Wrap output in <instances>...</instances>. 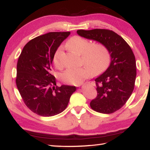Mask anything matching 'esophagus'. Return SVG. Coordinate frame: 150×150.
<instances>
[{
	"instance_id": "34e87169",
	"label": "esophagus",
	"mask_w": 150,
	"mask_h": 150,
	"mask_svg": "<svg viewBox=\"0 0 150 150\" xmlns=\"http://www.w3.org/2000/svg\"><path fill=\"white\" fill-rule=\"evenodd\" d=\"M88 84H91V85H92V86H94V85H95L94 83L92 82V81H91V82H88Z\"/></svg>"
}]
</instances>
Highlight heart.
Segmentation results:
<instances>
[{
  "mask_svg": "<svg viewBox=\"0 0 150 150\" xmlns=\"http://www.w3.org/2000/svg\"><path fill=\"white\" fill-rule=\"evenodd\" d=\"M66 47L81 55L85 66L77 68H67L60 75V79L65 83L79 85L86 78L94 73L100 72L108 64L110 54L101 44H91L90 40L79 36H74L67 40ZM63 48L56 49L53 56V63L56 67H61L60 58Z\"/></svg>",
  "mask_w": 150,
  "mask_h": 150,
  "instance_id": "b5f03b06",
  "label": "heart"
}]
</instances>
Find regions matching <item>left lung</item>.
<instances>
[{
    "instance_id": "1",
    "label": "left lung",
    "mask_w": 150,
    "mask_h": 150,
    "mask_svg": "<svg viewBox=\"0 0 150 150\" xmlns=\"http://www.w3.org/2000/svg\"><path fill=\"white\" fill-rule=\"evenodd\" d=\"M77 33L81 37L101 43L109 52L110 64L94 79L98 95L90 105L97 112H115L125 104L134 90L137 77L134 53L127 42L111 30L81 29Z\"/></svg>"
}]
</instances>
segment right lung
Wrapping results in <instances>:
<instances>
[{
    "label": "right lung",
    "mask_w": 150,
    "mask_h": 150,
    "mask_svg": "<svg viewBox=\"0 0 150 150\" xmlns=\"http://www.w3.org/2000/svg\"><path fill=\"white\" fill-rule=\"evenodd\" d=\"M70 32H50L29 41L17 64L16 85L25 104L42 117L62 113L67 108L75 86L56 85L52 74L54 54Z\"/></svg>",
    "instance_id": "right-lung-1"
}]
</instances>
